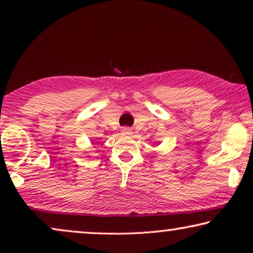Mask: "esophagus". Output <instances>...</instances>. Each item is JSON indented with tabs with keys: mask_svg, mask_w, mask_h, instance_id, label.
Segmentation results:
<instances>
[{
	"mask_svg": "<svg viewBox=\"0 0 253 253\" xmlns=\"http://www.w3.org/2000/svg\"><path fill=\"white\" fill-rule=\"evenodd\" d=\"M122 134L123 135H130L131 134V129L129 127H123L122 128Z\"/></svg>",
	"mask_w": 253,
	"mask_h": 253,
	"instance_id": "34e87169",
	"label": "esophagus"
}]
</instances>
